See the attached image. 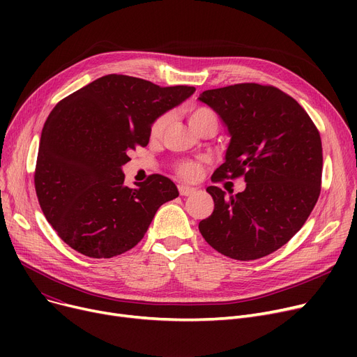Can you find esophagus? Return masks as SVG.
Here are the masks:
<instances>
[{"instance_id":"esophagus-1","label":"esophagus","mask_w":357,"mask_h":357,"mask_svg":"<svg viewBox=\"0 0 357 357\" xmlns=\"http://www.w3.org/2000/svg\"><path fill=\"white\" fill-rule=\"evenodd\" d=\"M178 191L182 197H190L195 192V188H191V186H186V185H178Z\"/></svg>"}]
</instances>
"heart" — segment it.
<instances>
[{
  "label": "heart",
  "instance_id": "heart-1",
  "mask_svg": "<svg viewBox=\"0 0 357 357\" xmlns=\"http://www.w3.org/2000/svg\"><path fill=\"white\" fill-rule=\"evenodd\" d=\"M186 114H188V121L195 131H199L205 126L218 124L217 112L208 105H201V104L191 105ZM169 123H171V112H160V114L156 116L149 126V137L152 140L160 139L165 133V130L167 128ZM202 167H204V159H186L176 163L175 172L182 179L195 181L197 178H199Z\"/></svg>",
  "mask_w": 357,
  "mask_h": 357
}]
</instances>
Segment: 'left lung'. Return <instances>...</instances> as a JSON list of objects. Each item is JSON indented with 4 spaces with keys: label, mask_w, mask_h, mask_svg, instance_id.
Returning a JSON list of instances; mask_svg holds the SVG:
<instances>
[{
    "label": "left lung",
    "mask_w": 357,
    "mask_h": 357,
    "mask_svg": "<svg viewBox=\"0 0 357 357\" xmlns=\"http://www.w3.org/2000/svg\"><path fill=\"white\" fill-rule=\"evenodd\" d=\"M231 142L211 181L245 178L246 190L224 197L208 186L213 214L199 221L208 245L236 260L282 248L304 226L321 191V137L307 111L284 91L255 82L204 91Z\"/></svg>",
    "instance_id": "left-lung-1"
}]
</instances>
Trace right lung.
Instances as JSON below:
<instances>
[{
    "instance_id": "obj_1",
    "label": "right lung",
    "mask_w": 357,
    "mask_h": 357,
    "mask_svg": "<svg viewBox=\"0 0 357 357\" xmlns=\"http://www.w3.org/2000/svg\"><path fill=\"white\" fill-rule=\"evenodd\" d=\"M194 91L111 73L56 104L42 131L34 188L69 248L93 259L119 256L143 238L160 205L178 197L159 174L126 186L121 166L131 150L147 146L152 120Z\"/></svg>"
}]
</instances>
